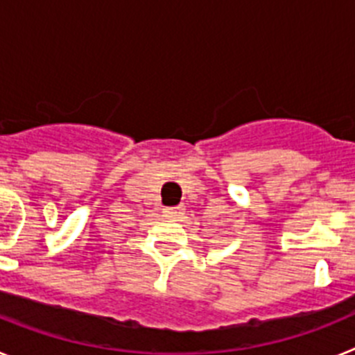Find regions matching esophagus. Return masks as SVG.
Segmentation results:
<instances>
[{"label": "esophagus", "mask_w": 355, "mask_h": 355, "mask_svg": "<svg viewBox=\"0 0 355 355\" xmlns=\"http://www.w3.org/2000/svg\"><path fill=\"white\" fill-rule=\"evenodd\" d=\"M184 208L183 206H167V208H163V216H167V218H178V216L183 215Z\"/></svg>", "instance_id": "esophagus-1"}]
</instances>
